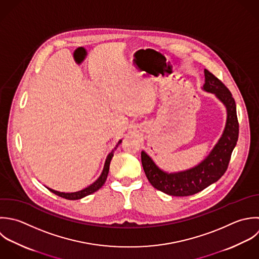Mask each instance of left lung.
Segmentation results:
<instances>
[{"instance_id": "left-lung-1", "label": "left lung", "mask_w": 259, "mask_h": 259, "mask_svg": "<svg viewBox=\"0 0 259 259\" xmlns=\"http://www.w3.org/2000/svg\"><path fill=\"white\" fill-rule=\"evenodd\" d=\"M205 78L203 89L215 94L227 108L224 133L209 156L192 169L179 174H166L159 169L144 151L141 152V162L147 180L153 188L169 196H192L220 180L228 168L232 151L238 140L239 123L235 100L231 92L208 69H205Z\"/></svg>"}]
</instances>
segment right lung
<instances>
[{"mask_svg": "<svg viewBox=\"0 0 259 259\" xmlns=\"http://www.w3.org/2000/svg\"><path fill=\"white\" fill-rule=\"evenodd\" d=\"M122 142V140H120L118 142V144L116 145V147L112 150L111 153H109L107 159H106V162H105V166H104V169H103V172L101 175V177L93 184L91 185L90 187L79 191V192H75V193H60V192H57V191H54V190H51V189H48L50 192H52L53 194H55L56 196H59L61 198H64L66 200H79L85 196H89L95 192H97L99 189H101L103 187V185L105 184L106 180H107V177H108V174H109V168H110V162H111V159L114 155V152L115 150L117 149V147L119 146V144Z\"/></svg>", "mask_w": 259, "mask_h": 259, "instance_id": "1", "label": "right lung"}]
</instances>
